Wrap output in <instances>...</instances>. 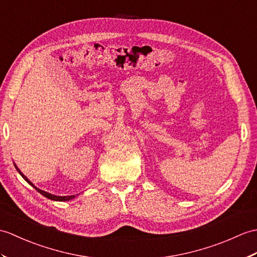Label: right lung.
I'll return each instance as SVG.
<instances>
[{"instance_id": "1", "label": "right lung", "mask_w": 257, "mask_h": 257, "mask_svg": "<svg viewBox=\"0 0 257 257\" xmlns=\"http://www.w3.org/2000/svg\"><path fill=\"white\" fill-rule=\"evenodd\" d=\"M14 166H15V169L17 170V172L20 173L21 174V176L24 178V180H25L29 185H32V186L37 190L38 193H40L41 195L43 196H45V197H47L48 199H51V200H55V201H69V200H71V199H73V198H75V195H72V196H56V195H52V194H50V193H47V192H45V190H41V189H39V188H37L35 186V185L28 180V178L23 174V173L21 172V170L17 168V165L14 163Z\"/></svg>"}]
</instances>
